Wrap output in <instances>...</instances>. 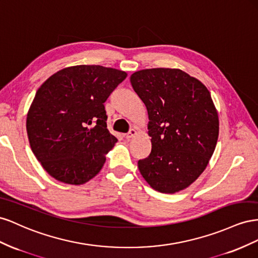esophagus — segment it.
I'll use <instances>...</instances> for the list:
<instances>
[{"label":"esophagus","mask_w":258,"mask_h":258,"mask_svg":"<svg viewBox=\"0 0 258 258\" xmlns=\"http://www.w3.org/2000/svg\"><path fill=\"white\" fill-rule=\"evenodd\" d=\"M136 133H137V132H136L135 128H131L128 133L125 134V138H126V139H131L132 137H134V136L136 135Z\"/></svg>","instance_id":"1"}]
</instances>
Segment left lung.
<instances>
[{
  "mask_svg": "<svg viewBox=\"0 0 258 258\" xmlns=\"http://www.w3.org/2000/svg\"><path fill=\"white\" fill-rule=\"evenodd\" d=\"M130 80L148 111L152 145L139 172L154 190L178 192L203 173L215 150L219 121L211 94L179 69H145Z\"/></svg>",
  "mask_w": 258,
  "mask_h": 258,
  "instance_id": "left-lung-1",
  "label": "left lung"
}]
</instances>
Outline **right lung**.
Returning <instances> with one entry per match:
<instances>
[{
    "instance_id": "right-lung-1",
    "label": "right lung",
    "mask_w": 258,
    "mask_h": 258,
    "mask_svg": "<svg viewBox=\"0 0 258 258\" xmlns=\"http://www.w3.org/2000/svg\"><path fill=\"white\" fill-rule=\"evenodd\" d=\"M127 77L102 66H73L49 77L27 115L32 152L51 177L82 185L96 176L117 139L107 128L105 101Z\"/></svg>"
}]
</instances>
